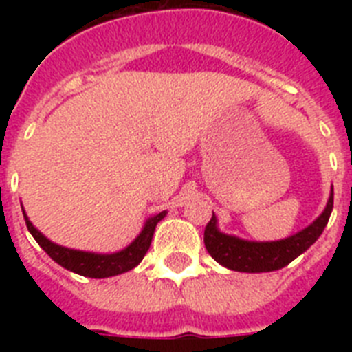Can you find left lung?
<instances>
[{
    "label": "left lung",
    "mask_w": 352,
    "mask_h": 352,
    "mask_svg": "<svg viewBox=\"0 0 352 352\" xmlns=\"http://www.w3.org/2000/svg\"><path fill=\"white\" fill-rule=\"evenodd\" d=\"M331 210H333V188L324 211L309 227H305L303 231L280 241H247L236 236L223 234L217 227V217L213 213L204 229V245L210 256L229 270L243 273L275 272L287 266L305 250H309L310 245L316 243L317 238L324 231Z\"/></svg>",
    "instance_id": "obj_1"
}]
</instances>
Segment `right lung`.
<instances>
[{"label": "right lung", "mask_w": 352, "mask_h": 352, "mask_svg": "<svg viewBox=\"0 0 352 352\" xmlns=\"http://www.w3.org/2000/svg\"><path fill=\"white\" fill-rule=\"evenodd\" d=\"M166 213L167 211H162V213L155 214V217L146 220L141 234L133 239L129 247L116 252V254H93V252H82L61 247V245L52 243L51 239L45 238L36 227H33V223L28 220L26 213H24V220H26L28 231L36 239V243L47 252V256L52 261H56L60 266L77 273V275L89 276V278H107V276L121 275V273L130 272V270L135 268L141 263L142 257L148 252L149 245H151L155 227L166 217Z\"/></svg>", "instance_id": "1"}]
</instances>
